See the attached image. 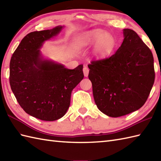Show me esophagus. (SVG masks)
<instances>
[{
    "instance_id": "esophagus-1",
    "label": "esophagus",
    "mask_w": 161,
    "mask_h": 161,
    "mask_svg": "<svg viewBox=\"0 0 161 161\" xmlns=\"http://www.w3.org/2000/svg\"><path fill=\"white\" fill-rule=\"evenodd\" d=\"M83 72H84V75L85 77H88V72H89V69L86 67V66H84L83 68Z\"/></svg>"
}]
</instances>
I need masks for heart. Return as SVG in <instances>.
<instances>
[{
	"mask_svg": "<svg viewBox=\"0 0 161 161\" xmlns=\"http://www.w3.org/2000/svg\"><path fill=\"white\" fill-rule=\"evenodd\" d=\"M81 42L83 46H92L95 43L93 54L97 59L107 57L112 52L115 44L114 36L100 29H95L88 32Z\"/></svg>",
	"mask_w": 161,
	"mask_h": 161,
	"instance_id": "1",
	"label": "heart"
}]
</instances>
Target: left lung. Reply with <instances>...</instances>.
Listing matches in <instances>:
<instances>
[{
    "label": "left lung",
    "mask_w": 161,
    "mask_h": 161,
    "mask_svg": "<svg viewBox=\"0 0 161 161\" xmlns=\"http://www.w3.org/2000/svg\"><path fill=\"white\" fill-rule=\"evenodd\" d=\"M123 35V42L114 54L88 66L95 104L113 118L141 108L155 79L151 50L133 30L124 29Z\"/></svg>",
    "instance_id": "1"
}]
</instances>
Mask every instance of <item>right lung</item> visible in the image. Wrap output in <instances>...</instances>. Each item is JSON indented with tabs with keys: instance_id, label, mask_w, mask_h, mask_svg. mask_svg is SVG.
Listing matches in <instances>:
<instances>
[{
	"instance_id": "1",
	"label": "right lung",
	"mask_w": 161,
	"mask_h": 161,
	"mask_svg": "<svg viewBox=\"0 0 161 161\" xmlns=\"http://www.w3.org/2000/svg\"><path fill=\"white\" fill-rule=\"evenodd\" d=\"M64 26L29 33L21 40L9 64V84L20 107L27 114L44 121L66 114L72 91L83 80V65L73 70L44 59L40 49Z\"/></svg>"
}]
</instances>
